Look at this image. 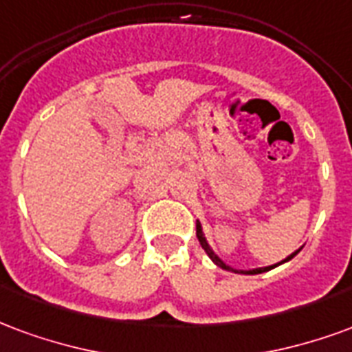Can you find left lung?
<instances>
[{
  "label": "left lung",
  "mask_w": 352,
  "mask_h": 352,
  "mask_svg": "<svg viewBox=\"0 0 352 352\" xmlns=\"http://www.w3.org/2000/svg\"><path fill=\"white\" fill-rule=\"evenodd\" d=\"M197 238H199V242H201L202 250L206 251L208 257L214 261V264H217V266H219V268H223V270L234 272V274H245V276H255V274H263V272L272 270V268H276V266H279V264H283V263H287V261H291V258L294 257V255H296V253H298L300 250H302V248H300V250H296V251H294V253H291L289 257H285L283 261H279V263H276V264H270V266H263V268H250V270H238V268H232L230 264L225 263V261H223V258L219 257V255H217V253H215V251L212 250V248H210V243H208L206 236H204V230H202L201 221H197Z\"/></svg>",
  "instance_id": "obj_1"
}]
</instances>
